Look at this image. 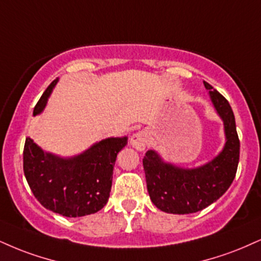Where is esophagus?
Instances as JSON below:
<instances>
[{"instance_id":"1","label":"esophagus","mask_w":261,"mask_h":261,"mask_svg":"<svg viewBox=\"0 0 261 261\" xmlns=\"http://www.w3.org/2000/svg\"><path fill=\"white\" fill-rule=\"evenodd\" d=\"M149 141V135L147 131H139V133L134 134L131 137V144H133L134 148L137 150H143L147 147Z\"/></svg>"}]
</instances>
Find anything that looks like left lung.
I'll return each mask as SVG.
<instances>
[{
  "label": "left lung",
  "instance_id": "left-lung-1",
  "mask_svg": "<svg viewBox=\"0 0 261 261\" xmlns=\"http://www.w3.org/2000/svg\"><path fill=\"white\" fill-rule=\"evenodd\" d=\"M209 90L213 106L224 121L226 143L213 161L199 168L185 169L165 163L154 150H147L143 158L147 190L152 202L162 212L170 214L197 213L224 194L236 176L240 161V140L230 103L212 85Z\"/></svg>",
  "mask_w": 261,
  "mask_h": 261
}]
</instances>
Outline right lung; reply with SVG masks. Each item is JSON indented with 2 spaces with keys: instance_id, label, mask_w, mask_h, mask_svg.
<instances>
[{
  "instance_id": "add662e5",
  "label": "right lung",
  "mask_w": 261,
  "mask_h": 261,
  "mask_svg": "<svg viewBox=\"0 0 261 261\" xmlns=\"http://www.w3.org/2000/svg\"><path fill=\"white\" fill-rule=\"evenodd\" d=\"M58 79L53 80L34 108L40 114ZM127 137L99 141L71 158L47 153L30 137L25 140L23 169L31 192L45 206L68 218L93 214L108 202L117 155Z\"/></svg>"
}]
</instances>
